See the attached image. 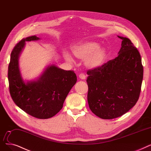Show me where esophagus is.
Here are the masks:
<instances>
[{
  "label": "esophagus",
  "instance_id": "obj_1",
  "mask_svg": "<svg viewBox=\"0 0 151 151\" xmlns=\"http://www.w3.org/2000/svg\"><path fill=\"white\" fill-rule=\"evenodd\" d=\"M78 77H79V78H81L82 80H85V78H86L85 75L84 74H83V73H81V74H80L79 75H78Z\"/></svg>",
  "mask_w": 151,
  "mask_h": 151
}]
</instances>
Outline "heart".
Listing matches in <instances>:
<instances>
[{
	"label": "heart",
	"instance_id": "b5f03b06",
	"mask_svg": "<svg viewBox=\"0 0 151 151\" xmlns=\"http://www.w3.org/2000/svg\"><path fill=\"white\" fill-rule=\"evenodd\" d=\"M72 52L77 58L84 59L85 66L88 69L101 66L107 56L106 50L99 47L98 43L95 42L79 43L73 47ZM68 60H71L70 57H68Z\"/></svg>",
	"mask_w": 151,
	"mask_h": 151
}]
</instances>
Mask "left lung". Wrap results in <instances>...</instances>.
<instances>
[{"mask_svg": "<svg viewBox=\"0 0 151 151\" xmlns=\"http://www.w3.org/2000/svg\"><path fill=\"white\" fill-rule=\"evenodd\" d=\"M122 40L119 55L87 72L90 110L103 119L120 117L136 104L143 78L141 55L131 40Z\"/></svg>", "mask_w": 151, "mask_h": 151, "instance_id": "8db88e82", "label": "left lung"}]
</instances>
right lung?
I'll return each mask as SVG.
<instances>
[{
	"mask_svg": "<svg viewBox=\"0 0 151 151\" xmlns=\"http://www.w3.org/2000/svg\"><path fill=\"white\" fill-rule=\"evenodd\" d=\"M39 39L32 35L23 39L15 46L11 53L8 78L10 95L16 105L30 116L46 119L62 109L64 100L77 82V76L73 70L51 65L36 81L25 82L19 69V56L26 42Z\"/></svg>",
	"mask_w": 151,
	"mask_h": 151,
	"instance_id": "obj_1",
	"label": "right lung"
}]
</instances>
